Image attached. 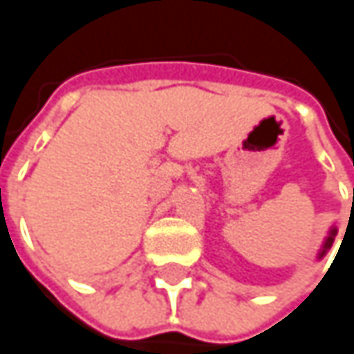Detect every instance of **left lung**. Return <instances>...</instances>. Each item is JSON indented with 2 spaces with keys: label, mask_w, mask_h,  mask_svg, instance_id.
<instances>
[{
  "label": "left lung",
  "mask_w": 354,
  "mask_h": 354,
  "mask_svg": "<svg viewBox=\"0 0 354 354\" xmlns=\"http://www.w3.org/2000/svg\"><path fill=\"white\" fill-rule=\"evenodd\" d=\"M334 236H336V230H332L330 232V236H328V240H326V244H324V248H322V252H319V258L330 250V246H332V242H334Z\"/></svg>",
  "instance_id": "8db88e82"
}]
</instances>
